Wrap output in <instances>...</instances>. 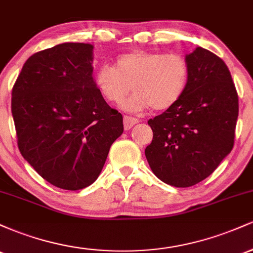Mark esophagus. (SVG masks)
I'll return each mask as SVG.
<instances>
[{
    "mask_svg": "<svg viewBox=\"0 0 253 253\" xmlns=\"http://www.w3.org/2000/svg\"><path fill=\"white\" fill-rule=\"evenodd\" d=\"M138 123H139L138 119L128 117V115H125V117H124V127H125V129H126V130L130 129L133 126H134L135 124H138Z\"/></svg>",
    "mask_w": 253,
    "mask_h": 253,
    "instance_id": "obj_1",
    "label": "esophagus"
}]
</instances>
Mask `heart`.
<instances>
[{
	"label": "heart",
	"instance_id": "b5f03b06",
	"mask_svg": "<svg viewBox=\"0 0 253 253\" xmlns=\"http://www.w3.org/2000/svg\"><path fill=\"white\" fill-rule=\"evenodd\" d=\"M190 68L176 53L136 50L115 59L114 68L103 65L95 72V85L107 102L120 104L130 89L133 96L123 104L129 112L169 109L178 102L189 82Z\"/></svg>",
	"mask_w": 253,
	"mask_h": 253
}]
</instances>
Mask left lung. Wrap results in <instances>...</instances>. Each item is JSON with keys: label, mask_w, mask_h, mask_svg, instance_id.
<instances>
[{"label": "left lung", "mask_w": 253, "mask_h": 253, "mask_svg": "<svg viewBox=\"0 0 253 253\" xmlns=\"http://www.w3.org/2000/svg\"><path fill=\"white\" fill-rule=\"evenodd\" d=\"M189 82L181 100L150 119L153 139L145 149L151 170L177 188L207 178L234 145L239 103L225 62L202 47L185 57Z\"/></svg>", "instance_id": "left-lung-1"}]
</instances>
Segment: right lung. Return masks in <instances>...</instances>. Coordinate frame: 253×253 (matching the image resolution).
Masks as SVG:
<instances>
[{
    "mask_svg": "<svg viewBox=\"0 0 253 253\" xmlns=\"http://www.w3.org/2000/svg\"><path fill=\"white\" fill-rule=\"evenodd\" d=\"M92 45L64 42L26 60L11 90L17 146L54 187L80 190L102 171L123 115L92 78Z\"/></svg>",
    "mask_w": 253,
    "mask_h": 253,
    "instance_id": "right-lung-1",
    "label": "right lung"
}]
</instances>
